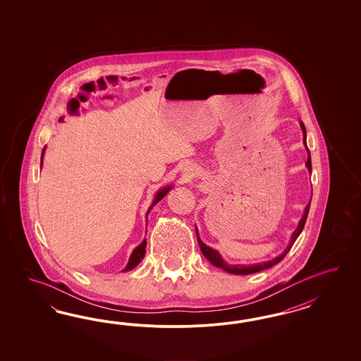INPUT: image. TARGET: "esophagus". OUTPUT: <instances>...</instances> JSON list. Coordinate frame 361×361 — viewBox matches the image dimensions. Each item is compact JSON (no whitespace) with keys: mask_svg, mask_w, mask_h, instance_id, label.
Masks as SVG:
<instances>
[{"mask_svg":"<svg viewBox=\"0 0 361 361\" xmlns=\"http://www.w3.org/2000/svg\"><path fill=\"white\" fill-rule=\"evenodd\" d=\"M186 173H188V175H190V171H188V172H186Z\"/></svg>","mask_w":361,"mask_h":361,"instance_id":"obj_1","label":"esophagus"}]
</instances>
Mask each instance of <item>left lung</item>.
I'll use <instances>...</instances> for the list:
<instances>
[{"instance_id":"left-lung-1","label":"left lung","mask_w":361,"mask_h":361,"mask_svg":"<svg viewBox=\"0 0 361 361\" xmlns=\"http://www.w3.org/2000/svg\"><path fill=\"white\" fill-rule=\"evenodd\" d=\"M300 127H302V131H303V135H305L303 142H305V144L307 145L306 127H305V124H303V123H300ZM307 151H308V159H307L306 165L307 168H308V171L311 172V171H312V165H311V154H310V149H308V148H307ZM308 210H310V204H308L306 209H305V214H303V217L300 219L299 226H298L295 231H294V234H293V237H291V240H290V245L287 246V249L284 250L283 254H281L279 257H276L275 259H273V261H269V262L258 263V264H249V266H243V264H229V263L225 262V261L221 258V255H219V252H216V250L210 249V247L207 246L202 240H200L198 233H197V240H198L200 249H201L202 254L205 255V258H207L209 262L212 263V264H214L216 267L222 269V270H225V271H228V273L240 274V275H247V274L257 273V271H261V270H264V269H270V267H273L274 264H276V263L281 262V261L283 259L284 257H286V254H287L288 250L293 247V245H294V242H295L296 238L299 237V234L302 233V230L305 228L307 216H308Z\"/></svg>"}]
</instances>
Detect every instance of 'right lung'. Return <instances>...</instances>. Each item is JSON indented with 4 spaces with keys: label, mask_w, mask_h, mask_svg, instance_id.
<instances>
[{
    "label": "right lung",
    "mask_w": 361,
    "mask_h": 361,
    "mask_svg": "<svg viewBox=\"0 0 361 361\" xmlns=\"http://www.w3.org/2000/svg\"><path fill=\"white\" fill-rule=\"evenodd\" d=\"M42 157H44V151H42ZM169 189H171V186L161 189V190L156 195V198H154V201H153V205H156L161 198H164L165 195L169 192ZM145 246H147V240H142V245H139V246L133 250V252L131 254V257H130L128 264L126 266V269H124L123 271L132 270V269H135L139 263L142 262V259L144 258V255H145Z\"/></svg>",
    "instance_id": "add662e5"
}]
</instances>
